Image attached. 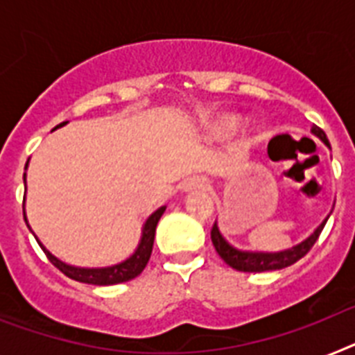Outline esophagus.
I'll list each match as a JSON object with an SVG mask.
<instances>
[{"label":"esophagus","instance_id":"34e87169","mask_svg":"<svg viewBox=\"0 0 355 355\" xmlns=\"http://www.w3.org/2000/svg\"><path fill=\"white\" fill-rule=\"evenodd\" d=\"M207 189V181L203 180V178H192V180L187 181V184H184V190L187 192H190V190H205Z\"/></svg>","mask_w":355,"mask_h":355}]
</instances>
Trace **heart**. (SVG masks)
Wrapping results in <instances>:
<instances>
[{"label": "heart", "mask_w": 355, "mask_h": 355, "mask_svg": "<svg viewBox=\"0 0 355 355\" xmlns=\"http://www.w3.org/2000/svg\"><path fill=\"white\" fill-rule=\"evenodd\" d=\"M237 128V119L236 118H225L223 121L219 123V130L221 132H234Z\"/></svg>", "instance_id": "obj_1"}]
</instances>
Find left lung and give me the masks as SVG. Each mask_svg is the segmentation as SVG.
I'll return each mask as SVG.
<instances>
[{"instance_id":"obj_1","label":"left lung","mask_w":355,"mask_h":355,"mask_svg":"<svg viewBox=\"0 0 355 355\" xmlns=\"http://www.w3.org/2000/svg\"><path fill=\"white\" fill-rule=\"evenodd\" d=\"M312 134L321 139L324 145L330 148V143L327 139V134L319 127H312ZM329 219V216H327ZM327 219H324L323 223L319 225L315 228L314 232L310 234L306 239H303L301 243L294 245V247L285 248V250L279 252H252V250H239V248L232 247L230 243L221 236L219 232L218 223H214L212 230H210V237H212L214 247H216V252H218L221 259L227 263L228 266H232L236 270L239 272H266V270H281V268H285V266L294 265L295 261H300L301 257L306 256L309 250L314 247V243L318 241L319 234L324 228V223H327Z\"/></svg>"}]
</instances>
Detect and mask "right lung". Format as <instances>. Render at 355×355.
<instances>
[{
  "instance_id": "obj_1",
  "label": "right lung",
  "mask_w": 355,
  "mask_h": 355,
  "mask_svg": "<svg viewBox=\"0 0 355 355\" xmlns=\"http://www.w3.org/2000/svg\"><path fill=\"white\" fill-rule=\"evenodd\" d=\"M65 123H61V125H58V127L54 128L63 127ZM26 165H28V161H26ZM25 175L26 174H23V181H25ZM165 209L166 207H161V209H157L156 212L152 214L150 218L146 219L145 225H143L141 239H139L137 248L134 250V254H132L130 257H127L125 261L118 263V265L99 266V268H85V266L69 265V263H63L61 259L52 256L51 252L41 245V241L37 239V237H36V241L40 243V247L43 248V252L46 254L49 261H51L55 268H60V270L63 272L67 277H70V279L79 281V283H89V285H99V286L118 285V283H125V281H130L134 279V277H137L143 272V268L146 266V263H148V259H150L152 247H154V236H156L157 221H159V218L163 216ZM23 216H25V214H23Z\"/></svg>"
}]
</instances>
